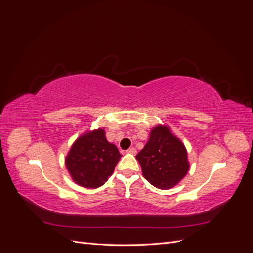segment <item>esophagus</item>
<instances>
[{"instance_id":"34e87169","label":"esophagus","mask_w":253,"mask_h":253,"mask_svg":"<svg viewBox=\"0 0 253 253\" xmlns=\"http://www.w3.org/2000/svg\"><path fill=\"white\" fill-rule=\"evenodd\" d=\"M126 153H128V154H133V155H135L136 154V149L135 148H129L127 151H126Z\"/></svg>"}]
</instances>
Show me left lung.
I'll return each instance as SVG.
<instances>
[{
    "mask_svg": "<svg viewBox=\"0 0 253 253\" xmlns=\"http://www.w3.org/2000/svg\"><path fill=\"white\" fill-rule=\"evenodd\" d=\"M136 158L144 178L158 189L166 190L177 185L189 170L185 145L168 126L153 128L149 141Z\"/></svg>",
    "mask_w": 253,
    "mask_h": 253,
    "instance_id": "1",
    "label": "left lung"
}]
</instances>
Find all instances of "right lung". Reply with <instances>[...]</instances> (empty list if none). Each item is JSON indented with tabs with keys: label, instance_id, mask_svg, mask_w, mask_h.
I'll list each match as a JSON object with an SVG mask.
<instances>
[{
	"label": "right lung",
	"instance_id": "add662e5",
	"mask_svg": "<svg viewBox=\"0 0 253 253\" xmlns=\"http://www.w3.org/2000/svg\"><path fill=\"white\" fill-rule=\"evenodd\" d=\"M120 157L116 145L106 140L103 129H97L76 140L65 165L78 185L95 189L108 180Z\"/></svg>",
	"mask_w": 253,
	"mask_h": 253
}]
</instances>
